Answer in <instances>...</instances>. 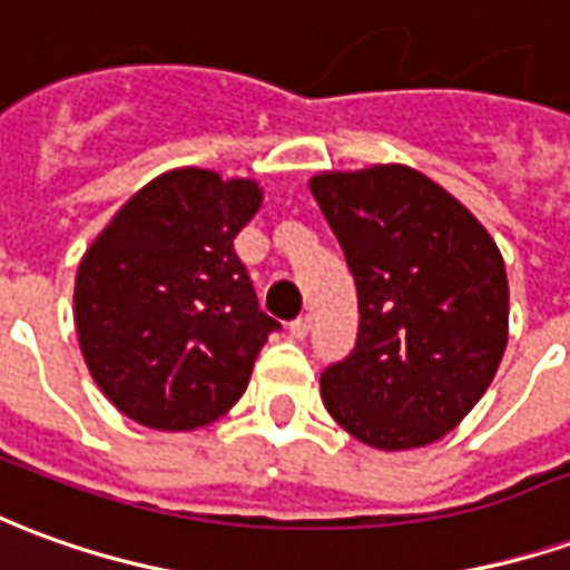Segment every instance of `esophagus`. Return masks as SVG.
I'll list each match as a JSON object with an SVG mask.
<instances>
[{"label":"esophagus","instance_id":"obj_1","mask_svg":"<svg viewBox=\"0 0 570 570\" xmlns=\"http://www.w3.org/2000/svg\"><path fill=\"white\" fill-rule=\"evenodd\" d=\"M308 330H312V321H308V317H296V321L289 324V336H293V340H305Z\"/></svg>","mask_w":570,"mask_h":570}]
</instances>
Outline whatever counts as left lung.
Masks as SVG:
<instances>
[{
	"mask_svg": "<svg viewBox=\"0 0 570 570\" xmlns=\"http://www.w3.org/2000/svg\"><path fill=\"white\" fill-rule=\"evenodd\" d=\"M357 286V342L321 373L336 423L380 451L444 438L488 392L509 340L507 265L463 203L385 163L308 181Z\"/></svg>",
	"mask_w": 570,
	"mask_h": 570,
	"instance_id": "left-lung-1",
	"label": "left lung"
}]
</instances>
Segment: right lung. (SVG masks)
Listing matches in <instances>:
<instances>
[{"instance_id": "1", "label": "right lung", "mask_w": 570, "mask_h": 570, "mask_svg": "<svg viewBox=\"0 0 570 570\" xmlns=\"http://www.w3.org/2000/svg\"><path fill=\"white\" fill-rule=\"evenodd\" d=\"M262 206L253 178L185 166L157 175L79 262V348L135 423L190 432L228 413L281 324L258 308L234 237Z\"/></svg>"}]
</instances>
